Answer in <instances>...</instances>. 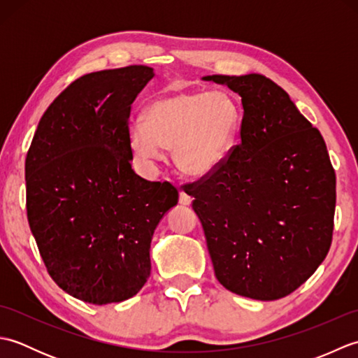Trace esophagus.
Returning <instances> with one entry per match:
<instances>
[{
	"mask_svg": "<svg viewBox=\"0 0 358 358\" xmlns=\"http://www.w3.org/2000/svg\"><path fill=\"white\" fill-rule=\"evenodd\" d=\"M191 203H192V196L187 195L183 191H180V204H183V206H189Z\"/></svg>",
	"mask_w": 358,
	"mask_h": 358,
	"instance_id": "1",
	"label": "esophagus"
}]
</instances>
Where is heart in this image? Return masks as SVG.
<instances>
[{"mask_svg": "<svg viewBox=\"0 0 358 358\" xmlns=\"http://www.w3.org/2000/svg\"><path fill=\"white\" fill-rule=\"evenodd\" d=\"M129 126L127 138L143 162L159 159L163 149L173 150L180 172L208 177L222 167L237 143L241 110L223 90L177 89L152 100Z\"/></svg>", "mask_w": 358, "mask_h": 358, "instance_id": "b5f03b06", "label": "heart"}]
</instances>
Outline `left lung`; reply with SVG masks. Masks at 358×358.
<instances>
[{
  "label": "left lung",
  "mask_w": 358,
  "mask_h": 358,
  "mask_svg": "<svg viewBox=\"0 0 358 358\" xmlns=\"http://www.w3.org/2000/svg\"><path fill=\"white\" fill-rule=\"evenodd\" d=\"M241 96L240 144L187 187L215 277L227 291L269 301L294 292L329 252L336 172L317 127L260 73L208 75Z\"/></svg>",
  "instance_id": "left-lung-1"
}]
</instances>
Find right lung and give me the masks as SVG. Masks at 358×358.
I'll return each mask as SVG.
<instances>
[{
  "mask_svg": "<svg viewBox=\"0 0 358 358\" xmlns=\"http://www.w3.org/2000/svg\"><path fill=\"white\" fill-rule=\"evenodd\" d=\"M154 77L148 66L83 75L44 112L26 157L30 231L55 283L92 305L138 294L150 241L178 203L169 181L132 169L131 106Z\"/></svg>",
  "mask_w": 358,
  "mask_h": 358,
  "instance_id": "obj_1",
  "label": "right lung"
}]
</instances>
